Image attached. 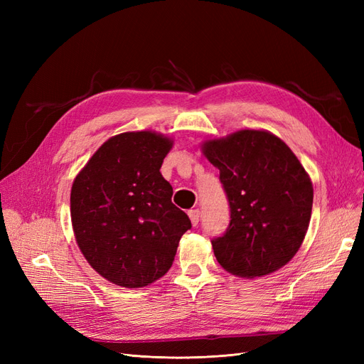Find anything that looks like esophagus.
<instances>
[{"label":"esophagus","mask_w":364,"mask_h":364,"mask_svg":"<svg viewBox=\"0 0 364 364\" xmlns=\"http://www.w3.org/2000/svg\"><path fill=\"white\" fill-rule=\"evenodd\" d=\"M188 215H190V218H191L193 226L199 225V220H200V211H199V209H190Z\"/></svg>","instance_id":"1"}]
</instances>
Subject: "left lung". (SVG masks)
Wrapping results in <instances>:
<instances>
[{"label":"left lung","instance_id":"1","mask_svg":"<svg viewBox=\"0 0 364 364\" xmlns=\"http://www.w3.org/2000/svg\"><path fill=\"white\" fill-rule=\"evenodd\" d=\"M205 156L220 170L229 225L211 240L220 266L255 278L285 266L299 250L313 208V185L284 141L241 130L208 141Z\"/></svg>","mask_w":364,"mask_h":364}]
</instances>
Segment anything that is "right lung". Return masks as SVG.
Masks as SVG:
<instances>
[{
  "label": "right lung",
  "instance_id": "1",
  "mask_svg": "<svg viewBox=\"0 0 364 364\" xmlns=\"http://www.w3.org/2000/svg\"><path fill=\"white\" fill-rule=\"evenodd\" d=\"M170 149L171 141L153 132L117 135L73 183L77 245L95 272L121 287H144L164 277L191 229L159 171Z\"/></svg>",
  "mask_w": 364,
  "mask_h": 364
}]
</instances>
